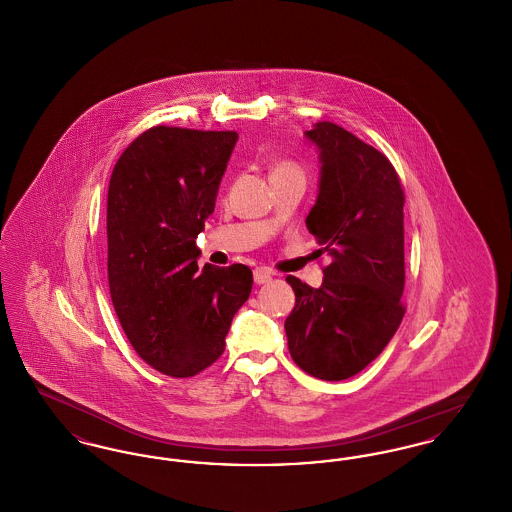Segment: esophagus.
I'll list each match as a JSON object with an SVG mask.
<instances>
[{
	"instance_id": "34e87169",
	"label": "esophagus",
	"mask_w": 512,
	"mask_h": 512,
	"mask_svg": "<svg viewBox=\"0 0 512 512\" xmlns=\"http://www.w3.org/2000/svg\"><path fill=\"white\" fill-rule=\"evenodd\" d=\"M253 280H255V284H268L270 280H272V270H268L265 267L255 268L253 270Z\"/></svg>"
}]
</instances>
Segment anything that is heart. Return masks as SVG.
I'll use <instances>...</instances> for the list:
<instances>
[{"mask_svg": "<svg viewBox=\"0 0 512 512\" xmlns=\"http://www.w3.org/2000/svg\"><path fill=\"white\" fill-rule=\"evenodd\" d=\"M282 174H301V171H299V167H297V165L284 161V163H278V165H274V167H272L270 176H282Z\"/></svg>", "mask_w": 512, "mask_h": 512, "instance_id": "obj_1", "label": "heart"}]
</instances>
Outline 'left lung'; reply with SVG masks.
<instances>
[{
	"mask_svg": "<svg viewBox=\"0 0 512 512\" xmlns=\"http://www.w3.org/2000/svg\"><path fill=\"white\" fill-rule=\"evenodd\" d=\"M317 146L318 195L305 224L330 257L320 288L286 282L295 365L320 380H347L370 365L397 332L405 309V195L388 157L334 122L305 132Z\"/></svg>",
	"mask_w": 512,
	"mask_h": 512,
	"instance_id": "obj_1",
	"label": "left lung"
}]
</instances>
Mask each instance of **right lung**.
I'll return each mask as SVG.
<instances>
[{
    "label": "right lung",
    "instance_id": "1",
    "mask_svg": "<svg viewBox=\"0 0 512 512\" xmlns=\"http://www.w3.org/2000/svg\"><path fill=\"white\" fill-rule=\"evenodd\" d=\"M236 132L153 126L124 149L107 194V274L115 313L155 370L188 378L213 365L251 293L245 265L197 268Z\"/></svg>",
    "mask_w": 512,
    "mask_h": 512
}]
</instances>
